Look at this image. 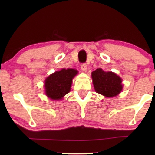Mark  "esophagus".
<instances>
[{"label": "esophagus", "mask_w": 155, "mask_h": 155, "mask_svg": "<svg viewBox=\"0 0 155 155\" xmlns=\"http://www.w3.org/2000/svg\"><path fill=\"white\" fill-rule=\"evenodd\" d=\"M80 68H81V70L82 71L84 72L87 71V64H85V63H82V64H81Z\"/></svg>", "instance_id": "esophagus-1"}]
</instances>
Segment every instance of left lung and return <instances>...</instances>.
Returning <instances> with one entry per match:
<instances>
[{
	"label": "left lung",
	"instance_id": "obj_1",
	"mask_svg": "<svg viewBox=\"0 0 155 155\" xmlns=\"http://www.w3.org/2000/svg\"><path fill=\"white\" fill-rule=\"evenodd\" d=\"M95 91L107 97H116L121 92L122 79L113 72H105L98 68L92 73Z\"/></svg>",
	"mask_w": 155,
	"mask_h": 155
}]
</instances>
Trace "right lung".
<instances>
[{"mask_svg":"<svg viewBox=\"0 0 155 155\" xmlns=\"http://www.w3.org/2000/svg\"><path fill=\"white\" fill-rule=\"evenodd\" d=\"M78 73L77 70L63 68L50 75L44 81L46 96L53 100L62 99L71 91L72 80Z\"/></svg>","mask_w":155,"mask_h":155,"instance_id":"obj_1","label":"right lung"}]
</instances>
